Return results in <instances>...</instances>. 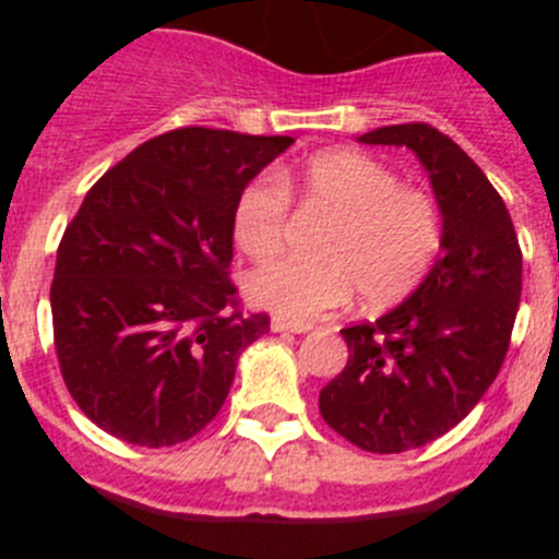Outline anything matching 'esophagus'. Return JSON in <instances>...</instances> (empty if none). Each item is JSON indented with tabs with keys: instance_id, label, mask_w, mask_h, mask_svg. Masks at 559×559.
<instances>
[{
	"instance_id": "34e87169",
	"label": "esophagus",
	"mask_w": 559,
	"mask_h": 559,
	"mask_svg": "<svg viewBox=\"0 0 559 559\" xmlns=\"http://www.w3.org/2000/svg\"><path fill=\"white\" fill-rule=\"evenodd\" d=\"M310 328H313L310 322H290V319H283V316L271 319V330L274 333H308Z\"/></svg>"
}]
</instances>
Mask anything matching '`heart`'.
Listing matches in <instances>:
<instances>
[{"mask_svg": "<svg viewBox=\"0 0 559 559\" xmlns=\"http://www.w3.org/2000/svg\"><path fill=\"white\" fill-rule=\"evenodd\" d=\"M290 195L328 215L313 260H283L249 276V296L274 313L308 322L349 302H397L431 269L442 246V212L431 192L406 187L392 167L358 151H324L294 170L263 173L240 190L231 235L249 260L269 263L285 246Z\"/></svg>", "mask_w": 559, "mask_h": 559, "instance_id": "heart-1", "label": "heart"}]
</instances>
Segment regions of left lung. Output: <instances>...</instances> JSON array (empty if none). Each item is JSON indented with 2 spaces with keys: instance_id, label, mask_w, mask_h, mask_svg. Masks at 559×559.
<instances>
[{
  "instance_id": "left-lung-1",
  "label": "left lung",
  "mask_w": 559,
  "mask_h": 559,
  "mask_svg": "<svg viewBox=\"0 0 559 559\" xmlns=\"http://www.w3.org/2000/svg\"><path fill=\"white\" fill-rule=\"evenodd\" d=\"M360 142L417 153L442 210V254L406 302L341 330L347 367L322 389L319 412L360 451L403 453L451 431L496 380L521 305L523 257L507 204L451 136L403 122Z\"/></svg>"
}]
</instances>
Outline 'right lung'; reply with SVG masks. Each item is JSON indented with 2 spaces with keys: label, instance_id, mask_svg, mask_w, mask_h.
<instances>
[{
  "label": "right lung",
  "instance_id": "add662e5",
  "mask_svg": "<svg viewBox=\"0 0 559 559\" xmlns=\"http://www.w3.org/2000/svg\"><path fill=\"white\" fill-rule=\"evenodd\" d=\"M290 136L176 128L86 192L49 288L63 383L97 428L142 448L187 442L224 406L235 364L269 333L246 313L231 210Z\"/></svg>",
  "mask_w": 559,
  "mask_h": 559
}]
</instances>
